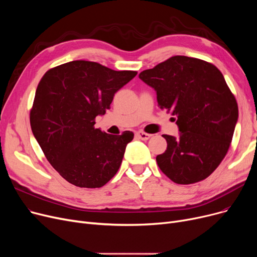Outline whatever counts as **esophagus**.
I'll return each instance as SVG.
<instances>
[{"label":"esophagus","instance_id":"1","mask_svg":"<svg viewBox=\"0 0 257 257\" xmlns=\"http://www.w3.org/2000/svg\"><path fill=\"white\" fill-rule=\"evenodd\" d=\"M137 137L143 141H147V140H149L152 136L149 133L144 132V131H139V132H137Z\"/></svg>","mask_w":257,"mask_h":257}]
</instances>
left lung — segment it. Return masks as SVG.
<instances>
[{
    "mask_svg": "<svg viewBox=\"0 0 257 257\" xmlns=\"http://www.w3.org/2000/svg\"><path fill=\"white\" fill-rule=\"evenodd\" d=\"M140 78L156 90L161 109L176 116L180 131L178 139L163 136L168 147L156 156L159 169L178 184L204 180L226 156L238 117L223 74L210 62L178 55Z\"/></svg>",
    "mask_w": 257,
    "mask_h": 257,
    "instance_id": "8db88e82",
    "label": "left lung"
}]
</instances>
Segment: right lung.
I'll use <instances>...</instances> for the list:
<instances>
[{"mask_svg":"<svg viewBox=\"0 0 257 257\" xmlns=\"http://www.w3.org/2000/svg\"><path fill=\"white\" fill-rule=\"evenodd\" d=\"M137 74L75 60L50 69L40 79L31 129L51 166L67 182L101 187L118 171L134 134H108L94 128V118L110 109L114 93Z\"/></svg>","mask_w":257,"mask_h":257,"instance_id":"add662e5","label":"right lung"}]
</instances>
